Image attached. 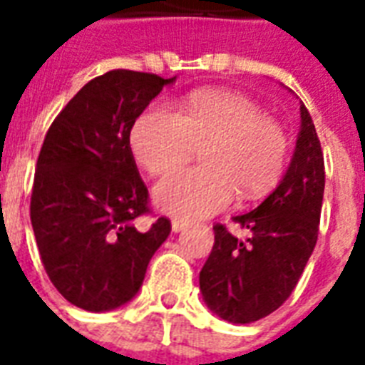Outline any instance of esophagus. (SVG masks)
I'll return each instance as SVG.
<instances>
[{"label":"esophagus","mask_w":365,"mask_h":365,"mask_svg":"<svg viewBox=\"0 0 365 365\" xmlns=\"http://www.w3.org/2000/svg\"><path fill=\"white\" fill-rule=\"evenodd\" d=\"M189 227V222H185V220H172V231L174 233H180V231H183V229Z\"/></svg>","instance_id":"34e87169"}]
</instances>
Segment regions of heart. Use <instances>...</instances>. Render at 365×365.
I'll list each match as a JSON object with an SVG mask.
<instances>
[{"instance_id":"heart-1","label":"heart","mask_w":365,"mask_h":365,"mask_svg":"<svg viewBox=\"0 0 365 365\" xmlns=\"http://www.w3.org/2000/svg\"><path fill=\"white\" fill-rule=\"evenodd\" d=\"M130 148L153 176L176 170L202 149V166L174 172L155 191L163 210L191 220L223 210L237 193L240 200L271 193L288 168L292 143L286 128L242 94L200 91L180 113L160 102L148 106L132 125Z\"/></svg>"}]
</instances>
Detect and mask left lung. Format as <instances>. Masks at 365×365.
Masks as SVG:
<instances>
[{
    "label": "left lung",
    "instance_id": "left-lung-1",
    "mask_svg": "<svg viewBox=\"0 0 365 365\" xmlns=\"http://www.w3.org/2000/svg\"><path fill=\"white\" fill-rule=\"evenodd\" d=\"M324 183L320 140L301 104V130L286 176L257 208L233 217L248 237L240 240L222 223L214 225V246L199 274L210 311L227 322L250 324L288 299L317 246Z\"/></svg>",
    "mask_w": 365,
    "mask_h": 365
}]
</instances>
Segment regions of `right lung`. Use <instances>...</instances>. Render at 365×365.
Masks as SVG:
<instances>
[{"instance_id": "add662e5", "label": "right lung", "mask_w": 365, "mask_h": 365, "mask_svg": "<svg viewBox=\"0 0 365 365\" xmlns=\"http://www.w3.org/2000/svg\"><path fill=\"white\" fill-rule=\"evenodd\" d=\"M111 70L88 81L48 128L37 157L30 217L41 263L71 305L91 312L125 305L170 235L168 217L140 231L149 193L130 149V128L174 83Z\"/></svg>"}]
</instances>
